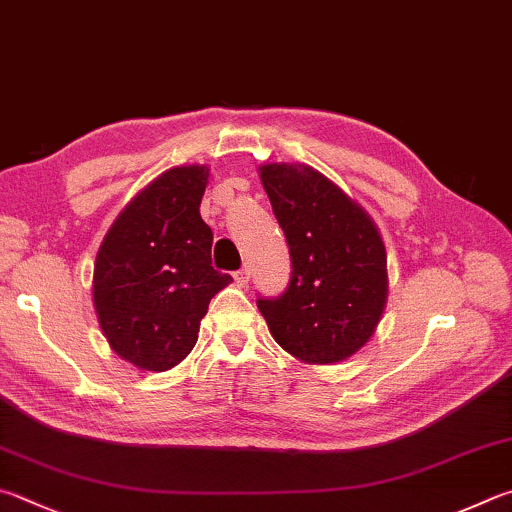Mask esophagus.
<instances>
[{
    "label": "esophagus",
    "mask_w": 512,
    "mask_h": 512,
    "mask_svg": "<svg viewBox=\"0 0 512 512\" xmlns=\"http://www.w3.org/2000/svg\"><path fill=\"white\" fill-rule=\"evenodd\" d=\"M232 277H235V282H237L239 286H246L248 280H250V273H248V268H239L237 273H232Z\"/></svg>",
    "instance_id": "esophagus-1"
}]
</instances>
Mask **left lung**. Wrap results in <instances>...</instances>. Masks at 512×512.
<instances>
[{"label":"left lung","mask_w":512,"mask_h":512,"mask_svg":"<svg viewBox=\"0 0 512 512\" xmlns=\"http://www.w3.org/2000/svg\"><path fill=\"white\" fill-rule=\"evenodd\" d=\"M259 179L291 250V284L257 300L268 331L304 365H336L367 345L383 318L389 275L376 221L304 163H262Z\"/></svg>","instance_id":"1"}]
</instances>
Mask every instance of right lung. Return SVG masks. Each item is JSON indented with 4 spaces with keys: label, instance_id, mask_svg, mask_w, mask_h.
I'll return each mask as SVG.
<instances>
[{
    "label": "right lung",
    "instance_id": "add662e5",
    "mask_svg": "<svg viewBox=\"0 0 512 512\" xmlns=\"http://www.w3.org/2000/svg\"><path fill=\"white\" fill-rule=\"evenodd\" d=\"M208 165H176L120 210L94 262L96 318L109 347L143 371H167L197 345L208 304L232 277L212 268L201 219Z\"/></svg>",
    "mask_w": 512,
    "mask_h": 512
}]
</instances>
